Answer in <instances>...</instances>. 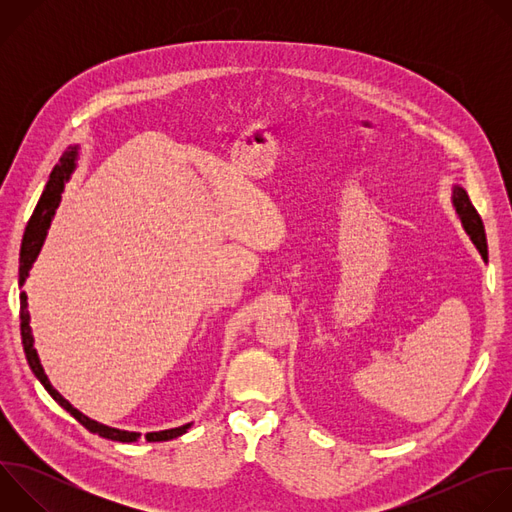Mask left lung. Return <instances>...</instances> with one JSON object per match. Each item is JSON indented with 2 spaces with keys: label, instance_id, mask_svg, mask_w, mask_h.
Instances as JSON below:
<instances>
[{
  "label": "left lung",
  "instance_id": "8db88e82",
  "mask_svg": "<svg viewBox=\"0 0 512 512\" xmlns=\"http://www.w3.org/2000/svg\"><path fill=\"white\" fill-rule=\"evenodd\" d=\"M454 206H456V212L458 216L462 218V225L466 229V233L470 235L472 243L476 245V249L480 251L482 259L486 261L488 259V245H486V233H484V225H482V218L480 214L476 212V208L472 206L470 198H468V192L462 188V186H454Z\"/></svg>",
  "mask_w": 512,
  "mask_h": 512
}]
</instances>
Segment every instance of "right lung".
<instances>
[{
  "instance_id": "right-lung-1",
  "label": "right lung",
  "mask_w": 512,
  "mask_h": 512,
  "mask_svg": "<svg viewBox=\"0 0 512 512\" xmlns=\"http://www.w3.org/2000/svg\"><path fill=\"white\" fill-rule=\"evenodd\" d=\"M77 148H72L68 152H64V156L60 158V164L52 170L50 174V180L40 196V202L30 218V223L26 227V233H24V241H22V249H20V285H24L26 277H28V271L32 269V263L36 261L40 249H42V243L46 239V231L52 223V216H54V210L60 202V194L64 190V182L68 180L70 172L75 170V162H77ZM20 330H22V344H24V352H26V358H28V364L32 373L36 375V379L44 385V389L50 393V397L62 407L66 409L72 417H75L83 427H87L91 433H97L101 437H107V440H113V442H123V444H129V442H137L139 433L137 431H123V429H115V427H109V425H103V423H97L93 419H89L87 415H83L79 409L72 407L48 381L42 364H40V358H38V352L34 348V336H32V328H30V314H28V296L26 291H22L20 294ZM190 427V423L182 425V427H174V429H164V431H152V433H145V440L148 442H168V440H174V437L186 433V429Z\"/></svg>"
}]
</instances>
